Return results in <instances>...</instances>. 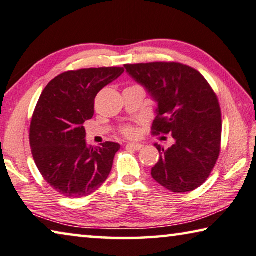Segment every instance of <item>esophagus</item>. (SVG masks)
Listing matches in <instances>:
<instances>
[{
	"instance_id": "esophagus-1",
	"label": "esophagus",
	"mask_w": 256,
	"mask_h": 256,
	"mask_svg": "<svg viewBox=\"0 0 256 256\" xmlns=\"http://www.w3.org/2000/svg\"><path fill=\"white\" fill-rule=\"evenodd\" d=\"M126 147L128 148H130V149H133V150H140V149H142V147L144 146L141 144H136V142H128V144H126Z\"/></svg>"
}]
</instances>
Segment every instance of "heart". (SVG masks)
<instances>
[{"mask_svg": "<svg viewBox=\"0 0 256 256\" xmlns=\"http://www.w3.org/2000/svg\"><path fill=\"white\" fill-rule=\"evenodd\" d=\"M122 132H123L124 136H136V130L131 125H125V126L122 128Z\"/></svg>", "mask_w": 256, "mask_h": 256, "instance_id": "b5f03b06", "label": "heart"}]
</instances>
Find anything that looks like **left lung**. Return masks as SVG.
<instances>
[{
	"label": "left lung",
	"instance_id": "obj_1",
	"mask_svg": "<svg viewBox=\"0 0 256 256\" xmlns=\"http://www.w3.org/2000/svg\"><path fill=\"white\" fill-rule=\"evenodd\" d=\"M125 70L157 101L152 134H172L171 148L155 147L152 176L172 192H192L208 180L221 152L218 99L200 72L174 62L128 64Z\"/></svg>",
	"mask_w": 256,
	"mask_h": 256
}]
</instances>
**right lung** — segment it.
Instances as JSON below:
<instances>
[{
  "instance_id": "add662e5",
  "label": "right lung",
  "mask_w": 256,
  "mask_h": 256,
  "mask_svg": "<svg viewBox=\"0 0 256 256\" xmlns=\"http://www.w3.org/2000/svg\"><path fill=\"white\" fill-rule=\"evenodd\" d=\"M123 72V67L64 72L40 96L30 128L32 155L44 180L62 196H88L112 171L120 146L106 141L88 148L83 124L93 117L99 91Z\"/></svg>"
}]
</instances>
